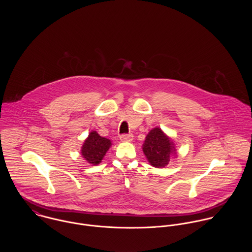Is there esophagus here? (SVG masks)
Instances as JSON below:
<instances>
[{"mask_svg":"<svg viewBox=\"0 0 252 252\" xmlns=\"http://www.w3.org/2000/svg\"><path fill=\"white\" fill-rule=\"evenodd\" d=\"M133 140V135L132 134H124L120 136V141L121 142H131Z\"/></svg>","mask_w":252,"mask_h":252,"instance_id":"esophagus-1","label":"esophagus"}]
</instances>
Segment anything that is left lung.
Returning a JSON list of instances; mask_svg holds the SVG:
<instances>
[{"label":"left lung","instance_id":"8db88e82","mask_svg":"<svg viewBox=\"0 0 252 252\" xmlns=\"http://www.w3.org/2000/svg\"><path fill=\"white\" fill-rule=\"evenodd\" d=\"M143 150L147 161L155 168L166 167L173 155H177L173 141L158 127L147 134Z\"/></svg>","mask_w":252,"mask_h":252}]
</instances>
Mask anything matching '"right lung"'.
<instances>
[{
	"mask_svg": "<svg viewBox=\"0 0 252 252\" xmlns=\"http://www.w3.org/2000/svg\"><path fill=\"white\" fill-rule=\"evenodd\" d=\"M110 145V140L101 137L96 131H92L82 144L81 155L88 163L98 165L102 162Z\"/></svg>",
	"mask_w": 252,
	"mask_h": 252,
	"instance_id": "right-lung-1",
	"label": "right lung"
}]
</instances>
